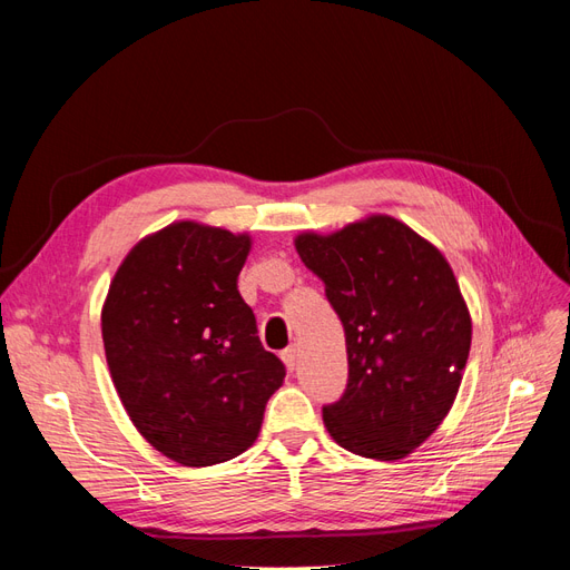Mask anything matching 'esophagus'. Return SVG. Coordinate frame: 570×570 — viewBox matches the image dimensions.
Returning <instances> with one entry per match:
<instances>
[{
	"label": "esophagus",
	"instance_id": "esophagus-1",
	"mask_svg": "<svg viewBox=\"0 0 570 570\" xmlns=\"http://www.w3.org/2000/svg\"><path fill=\"white\" fill-rule=\"evenodd\" d=\"M281 356H283V361H285L287 371H295V366H297V347H287Z\"/></svg>",
	"mask_w": 570,
	"mask_h": 570
}]
</instances>
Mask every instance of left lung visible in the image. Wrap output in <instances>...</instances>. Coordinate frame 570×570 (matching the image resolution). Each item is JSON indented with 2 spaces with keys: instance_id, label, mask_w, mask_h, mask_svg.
<instances>
[{
  "instance_id": "obj_1",
  "label": "left lung",
  "mask_w": 570,
  "mask_h": 570,
  "mask_svg": "<svg viewBox=\"0 0 570 570\" xmlns=\"http://www.w3.org/2000/svg\"><path fill=\"white\" fill-rule=\"evenodd\" d=\"M295 247L325 285L347 342V387L323 406L331 438L394 461L435 433L471 352V316L446 258L392 216L304 233Z\"/></svg>"
}]
</instances>
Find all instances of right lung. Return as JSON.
<instances>
[{"mask_svg":"<svg viewBox=\"0 0 570 570\" xmlns=\"http://www.w3.org/2000/svg\"><path fill=\"white\" fill-rule=\"evenodd\" d=\"M249 235L193 220L145 237L101 312L116 392L142 438L183 465L249 450L285 366L258 340L237 275Z\"/></svg>","mask_w":570,"mask_h":570,"instance_id":"right-lung-1","label":"right lung"}]
</instances>
